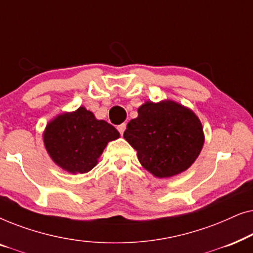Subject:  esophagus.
I'll list each match as a JSON object with an SVG mask.
<instances>
[{
  "mask_svg": "<svg viewBox=\"0 0 253 253\" xmlns=\"http://www.w3.org/2000/svg\"><path fill=\"white\" fill-rule=\"evenodd\" d=\"M126 123L120 124V126H117V130L120 131L121 134H123V132H124V131H126Z\"/></svg>",
  "mask_w": 253,
  "mask_h": 253,
  "instance_id": "esophagus-1",
  "label": "esophagus"
}]
</instances>
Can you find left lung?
<instances>
[{
    "label": "left lung",
    "instance_id": "left-lung-1",
    "mask_svg": "<svg viewBox=\"0 0 253 253\" xmlns=\"http://www.w3.org/2000/svg\"><path fill=\"white\" fill-rule=\"evenodd\" d=\"M123 136L137 151L141 166L160 178L186 170L204 145L203 126L196 114L169 100L140 106Z\"/></svg>",
    "mask_w": 253,
    "mask_h": 253
}]
</instances>
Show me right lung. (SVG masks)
Returning <instances> with one entry per match:
<instances>
[{
    "label": "right lung",
    "mask_w": 253,
    "mask_h": 253,
    "mask_svg": "<svg viewBox=\"0 0 253 253\" xmlns=\"http://www.w3.org/2000/svg\"><path fill=\"white\" fill-rule=\"evenodd\" d=\"M119 131L106 121L81 107L48 123L43 133L46 150L56 165L72 174L94 168L108 141L117 139Z\"/></svg>",
    "instance_id": "1"
}]
</instances>
